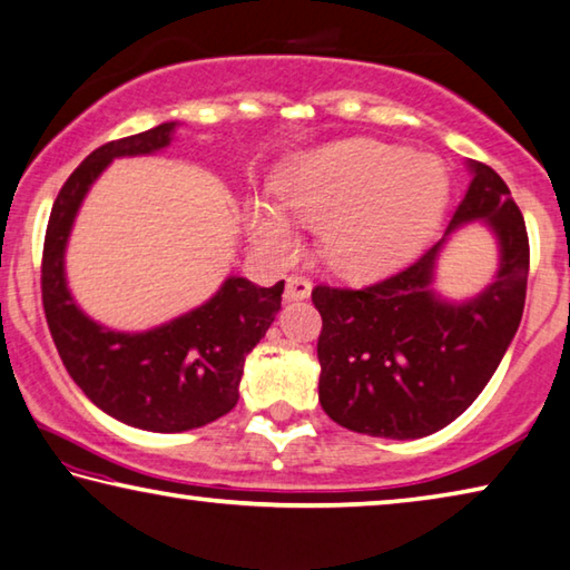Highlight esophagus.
I'll use <instances>...</instances> for the list:
<instances>
[{"label":"esophagus","mask_w":570,"mask_h":570,"mask_svg":"<svg viewBox=\"0 0 570 570\" xmlns=\"http://www.w3.org/2000/svg\"><path fill=\"white\" fill-rule=\"evenodd\" d=\"M312 294V282L306 276L299 274H292L286 278V288H284V296L288 302H302L306 296Z\"/></svg>","instance_id":"1"}]
</instances>
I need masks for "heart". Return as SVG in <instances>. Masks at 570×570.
<instances>
[{
	"mask_svg": "<svg viewBox=\"0 0 570 570\" xmlns=\"http://www.w3.org/2000/svg\"><path fill=\"white\" fill-rule=\"evenodd\" d=\"M276 195L296 220L317 228L327 264L345 276H375L409 261L444 215L449 171L433 155L377 139L320 147L278 171ZM250 228L271 253L296 246L278 205H250Z\"/></svg>",
	"mask_w": 570,
	"mask_h": 570,
	"instance_id": "heart-1",
	"label": "heart"
}]
</instances>
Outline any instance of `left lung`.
I'll list each match as a JSON object with an SVG mask.
<instances>
[{"label": "left lung", "mask_w": 570, "mask_h": 570, "mask_svg": "<svg viewBox=\"0 0 570 570\" xmlns=\"http://www.w3.org/2000/svg\"><path fill=\"white\" fill-rule=\"evenodd\" d=\"M474 179L449 233L487 220L500 271L472 302L431 292L441 243L399 274L363 288H312L322 314L320 403L334 423L381 439H421L459 419L490 383L525 309L530 243L510 187L472 161Z\"/></svg>", "instance_id": "left-lung-1"}]
</instances>
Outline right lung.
Here are the masks:
<instances>
[{
	"label": "right lung",
	"mask_w": 570,
	"mask_h": 570,
	"mask_svg": "<svg viewBox=\"0 0 570 570\" xmlns=\"http://www.w3.org/2000/svg\"><path fill=\"white\" fill-rule=\"evenodd\" d=\"M175 124L134 134L80 161L52 203L42 246V306L52 342L76 385L104 413L134 429H200L238 403L248 352L282 309L284 282L271 288L230 276L210 302L157 330H106L78 309L66 286L62 253L88 187L116 157L151 155L171 141Z\"/></svg>",
	"instance_id": "right-lung-1"
}]
</instances>
